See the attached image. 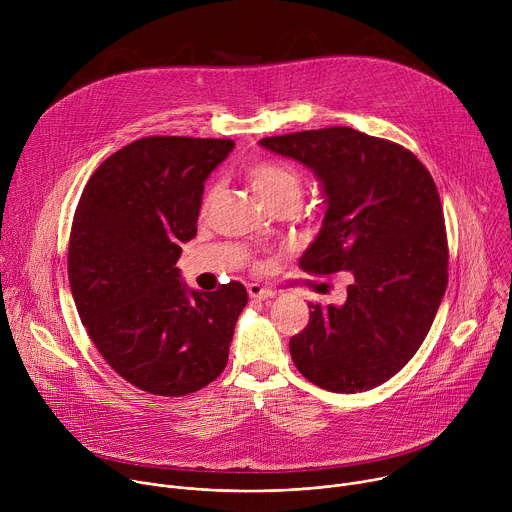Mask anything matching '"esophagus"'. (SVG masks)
Listing matches in <instances>:
<instances>
[{
	"mask_svg": "<svg viewBox=\"0 0 512 512\" xmlns=\"http://www.w3.org/2000/svg\"><path fill=\"white\" fill-rule=\"evenodd\" d=\"M247 291H249V298H253V300H271L275 294L271 289H267V287H261L259 283H249L247 285Z\"/></svg>",
	"mask_w": 512,
	"mask_h": 512,
	"instance_id": "obj_1",
	"label": "esophagus"
}]
</instances>
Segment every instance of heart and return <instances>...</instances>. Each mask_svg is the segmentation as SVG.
I'll return each instance as SVG.
<instances>
[{
    "mask_svg": "<svg viewBox=\"0 0 512 512\" xmlns=\"http://www.w3.org/2000/svg\"><path fill=\"white\" fill-rule=\"evenodd\" d=\"M245 176L251 184V188L255 190V194L259 196V200L267 206H273L279 200H300L302 194V178L300 174L281 162H273V160H259L247 166ZM212 198V188L206 190V194L202 196L200 208L204 210L210 204Z\"/></svg>",
    "mask_w": 512,
    "mask_h": 512,
    "instance_id": "obj_1",
    "label": "heart"
}]
</instances>
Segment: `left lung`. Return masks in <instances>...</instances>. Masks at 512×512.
I'll use <instances>...</instances> for the list:
<instances>
[{
	"label": "left lung",
	"instance_id": "8db88e82",
	"mask_svg": "<svg viewBox=\"0 0 512 512\" xmlns=\"http://www.w3.org/2000/svg\"><path fill=\"white\" fill-rule=\"evenodd\" d=\"M322 182L326 216L300 259L308 273H350L342 306L310 304L289 340L298 371L332 393H360L397 375L425 340L448 285L440 194L403 145L326 127L263 137Z\"/></svg>",
	"mask_w": 512,
	"mask_h": 512
}]
</instances>
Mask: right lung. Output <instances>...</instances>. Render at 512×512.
<instances>
[{"instance_id":"add662e5","label":"right lung","mask_w":512,"mask_h":512,"mask_svg":"<svg viewBox=\"0 0 512 512\" xmlns=\"http://www.w3.org/2000/svg\"><path fill=\"white\" fill-rule=\"evenodd\" d=\"M233 148L141 137L95 170L72 218L68 281L81 322L109 367L145 393L182 397L227 367L247 289H188L176 261L196 235L204 180Z\"/></svg>"}]
</instances>
